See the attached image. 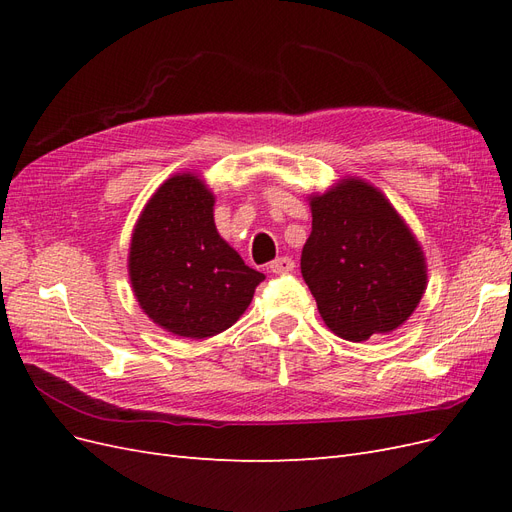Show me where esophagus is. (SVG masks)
Returning a JSON list of instances; mask_svg holds the SVG:
<instances>
[{"label":"esophagus","instance_id":"1","mask_svg":"<svg viewBox=\"0 0 512 512\" xmlns=\"http://www.w3.org/2000/svg\"><path fill=\"white\" fill-rule=\"evenodd\" d=\"M271 273L275 275H284V273H292L294 271V260L288 258V256H282V258H275L271 265H269Z\"/></svg>","mask_w":512,"mask_h":512}]
</instances>
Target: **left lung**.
Segmentation results:
<instances>
[{
	"mask_svg": "<svg viewBox=\"0 0 512 512\" xmlns=\"http://www.w3.org/2000/svg\"><path fill=\"white\" fill-rule=\"evenodd\" d=\"M301 273L324 324L348 342L399 329L427 288L423 245L376 185L342 177L307 196Z\"/></svg>",
	"mask_w": 512,
	"mask_h": 512,
	"instance_id": "left-lung-1",
	"label": "left lung"
}]
</instances>
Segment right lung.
Segmentation results:
<instances>
[{
	"instance_id": "obj_1",
	"label": "right lung",
	"mask_w": 512,
	"mask_h": 512,
	"mask_svg": "<svg viewBox=\"0 0 512 512\" xmlns=\"http://www.w3.org/2000/svg\"><path fill=\"white\" fill-rule=\"evenodd\" d=\"M215 194L198 173L168 177L132 228L128 275L149 320L205 339L235 324L265 275L250 269L213 220Z\"/></svg>"
}]
</instances>
